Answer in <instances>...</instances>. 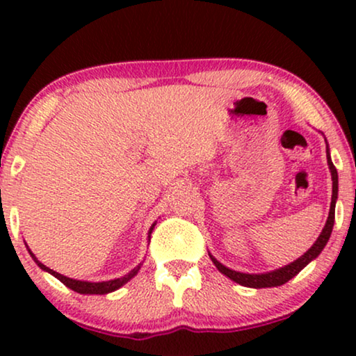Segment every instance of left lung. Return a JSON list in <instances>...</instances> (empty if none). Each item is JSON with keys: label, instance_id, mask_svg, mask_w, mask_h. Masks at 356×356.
Returning <instances> with one entry per match:
<instances>
[{"label": "left lung", "instance_id": "8db88e82", "mask_svg": "<svg viewBox=\"0 0 356 356\" xmlns=\"http://www.w3.org/2000/svg\"><path fill=\"white\" fill-rule=\"evenodd\" d=\"M325 152H327V165H329L330 175H332V201H330V211H329L327 222H325L323 232H321L318 240L314 241V245L311 246L303 256L298 257V259L293 261V262H290L289 266L280 267V269L272 270V272H266V274H243V272L232 270L223 264H220V262H218L212 254H209V256H211L212 262H213V266H216L223 275H227L228 279L236 282V284H240L243 286H250V289H267V286H280V285L286 284V282H289L290 279H293V277L298 274L300 270H303L311 261L316 259V257L321 254V251H323L324 246L327 245L330 233H332L334 218H335V201H337V194H339V177H337V170H335L332 160H330L329 145H327V150H325Z\"/></svg>", "mask_w": 356, "mask_h": 356}]
</instances>
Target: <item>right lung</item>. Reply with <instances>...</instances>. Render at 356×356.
Masks as SVG:
<instances>
[{"label": "right lung", "instance_id": "1", "mask_svg": "<svg viewBox=\"0 0 356 356\" xmlns=\"http://www.w3.org/2000/svg\"><path fill=\"white\" fill-rule=\"evenodd\" d=\"M154 227H155V223L152 227H150V230H149V241H150V233H152V230H154ZM29 252H31V256H32V259L35 261V264L40 267V269H43V270H47L48 274H51L53 277H56L58 280L61 282V284H65L67 289H71V290H74V291H77V293H82V295H106V293H110V291H115V290H118L120 286H123L126 282H129L131 279H133V277L138 274L139 272V269H140V266L143 264H139L138 267H134L133 270L129 272V274H126L124 277H120V279H113V280H106V282H86V280H76V279H70V277H66V275H61V274H58V272H55L53 269H50V267H47V266H43L40 261L37 259L35 257V254H33V252L29 250Z\"/></svg>", "mask_w": 356, "mask_h": 356}]
</instances>
